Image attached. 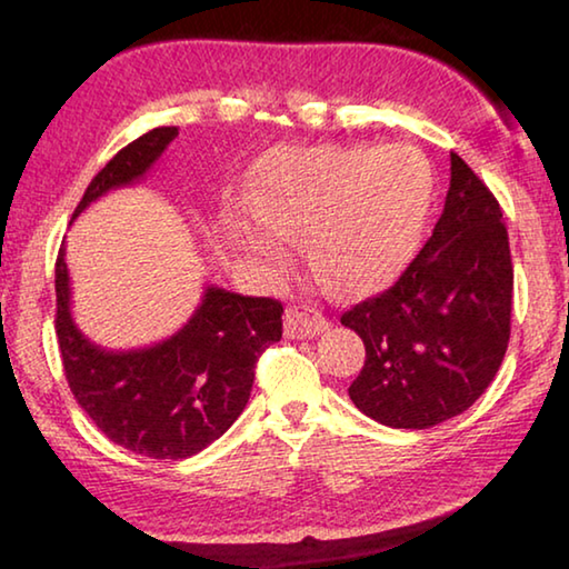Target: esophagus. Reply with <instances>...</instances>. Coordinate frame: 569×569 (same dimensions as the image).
<instances>
[{"instance_id":"esophagus-1","label":"esophagus","mask_w":569,"mask_h":569,"mask_svg":"<svg viewBox=\"0 0 569 569\" xmlns=\"http://www.w3.org/2000/svg\"><path fill=\"white\" fill-rule=\"evenodd\" d=\"M283 326H286L288 339H313V336H319L321 331L329 329V321L316 311H311V308L293 306L286 311Z\"/></svg>"}]
</instances>
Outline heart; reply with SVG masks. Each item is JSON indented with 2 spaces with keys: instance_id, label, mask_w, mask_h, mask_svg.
Listing matches in <instances>:
<instances>
[{
  "instance_id": "obj_1",
  "label": "heart",
  "mask_w": 569,
  "mask_h": 569,
  "mask_svg": "<svg viewBox=\"0 0 569 569\" xmlns=\"http://www.w3.org/2000/svg\"><path fill=\"white\" fill-rule=\"evenodd\" d=\"M431 203V172L417 150L313 148L278 162L256 198L263 223L233 236L273 268L288 266L293 236L313 230L311 261L349 293L397 276L417 248Z\"/></svg>"
}]
</instances>
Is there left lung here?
I'll return each instance as SVG.
<instances>
[{"label": "left lung", "mask_w": 569, "mask_h": 569, "mask_svg": "<svg viewBox=\"0 0 569 569\" xmlns=\"http://www.w3.org/2000/svg\"><path fill=\"white\" fill-rule=\"evenodd\" d=\"M515 271L502 208L457 152L445 213L397 283L341 316L366 361L356 409L393 429H429L467 411L502 366Z\"/></svg>", "instance_id": "left-lung-1"}]
</instances>
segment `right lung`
Masks as SVG:
<instances>
[{"mask_svg":"<svg viewBox=\"0 0 569 569\" xmlns=\"http://www.w3.org/2000/svg\"><path fill=\"white\" fill-rule=\"evenodd\" d=\"M176 138L178 128H156L132 140L92 178L72 218L108 190L138 182ZM54 291L57 341L77 403L114 445L152 459H188L223 437L246 409L258 356L283 333L281 301L208 286L203 303L170 339L108 351L72 319L64 246Z\"/></svg>","mask_w":569,"mask_h":569,"instance_id":"add662e5","label":"right lung"}]
</instances>
